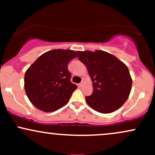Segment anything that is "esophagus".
Returning a JSON list of instances; mask_svg holds the SVG:
<instances>
[{
    "label": "esophagus",
    "instance_id": "obj_1",
    "mask_svg": "<svg viewBox=\"0 0 155 155\" xmlns=\"http://www.w3.org/2000/svg\"><path fill=\"white\" fill-rule=\"evenodd\" d=\"M83 84H84L83 81H81V83H79V87H81V86H82V85H83Z\"/></svg>",
    "mask_w": 155,
    "mask_h": 155
}]
</instances>
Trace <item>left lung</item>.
<instances>
[{
    "label": "left lung",
    "mask_w": 155,
    "mask_h": 155,
    "mask_svg": "<svg viewBox=\"0 0 155 155\" xmlns=\"http://www.w3.org/2000/svg\"><path fill=\"white\" fill-rule=\"evenodd\" d=\"M78 58L88 70L93 92L86 96L92 109L102 114L116 111L128 98L132 78L127 65L110 53L102 50L78 51Z\"/></svg>",
    "instance_id": "obj_1"
}]
</instances>
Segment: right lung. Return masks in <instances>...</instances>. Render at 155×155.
Instances as JSON below:
<instances>
[{"mask_svg":"<svg viewBox=\"0 0 155 155\" xmlns=\"http://www.w3.org/2000/svg\"><path fill=\"white\" fill-rule=\"evenodd\" d=\"M77 56L70 49H53L41 55L25 74V90L34 106L44 112L65 106L77 88L70 81L68 64Z\"/></svg>","mask_w":155,"mask_h":155,"instance_id":"obj_1","label":"right lung"}]
</instances>
